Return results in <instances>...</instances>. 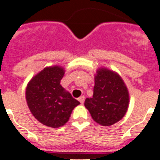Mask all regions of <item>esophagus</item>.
Returning <instances> with one entry per match:
<instances>
[{
    "label": "esophagus",
    "mask_w": 160,
    "mask_h": 160,
    "mask_svg": "<svg viewBox=\"0 0 160 160\" xmlns=\"http://www.w3.org/2000/svg\"><path fill=\"white\" fill-rule=\"evenodd\" d=\"M79 101L80 102V104H83V103L85 102V96H80L79 98Z\"/></svg>",
    "instance_id": "obj_1"
}]
</instances>
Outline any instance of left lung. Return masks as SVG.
<instances>
[{
    "label": "left lung",
    "instance_id": "1",
    "mask_svg": "<svg viewBox=\"0 0 160 160\" xmlns=\"http://www.w3.org/2000/svg\"><path fill=\"white\" fill-rule=\"evenodd\" d=\"M129 101L128 89L122 78L106 68L98 69L93 97L85 101L92 119L103 126L115 124L126 114Z\"/></svg>",
    "mask_w": 160,
    "mask_h": 160
}]
</instances>
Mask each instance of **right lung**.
Here are the masks:
<instances>
[{
    "instance_id": "add662e5",
    "label": "right lung",
    "mask_w": 160,
    "mask_h": 160,
    "mask_svg": "<svg viewBox=\"0 0 160 160\" xmlns=\"http://www.w3.org/2000/svg\"><path fill=\"white\" fill-rule=\"evenodd\" d=\"M65 70L59 65L44 68L32 77L26 90L29 109L39 122L51 128L63 126L80 103L60 85Z\"/></svg>"
}]
</instances>
